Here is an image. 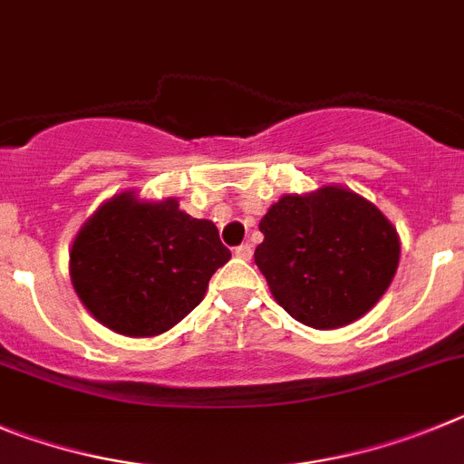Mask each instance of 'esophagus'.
Wrapping results in <instances>:
<instances>
[{
	"label": "esophagus",
	"instance_id": "esophagus-1",
	"mask_svg": "<svg viewBox=\"0 0 464 464\" xmlns=\"http://www.w3.org/2000/svg\"><path fill=\"white\" fill-rule=\"evenodd\" d=\"M233 254H236L237 258H249L252 256V247H249L247 242H242V245H237V247L233 249Z\"/></svg>",
	"mask_w": 464,
	"mask_h": 464
}]
</instances>
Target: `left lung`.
Returning a JSON list of instances; mask_svg holds the SVG:
<instances>
[{
	"mask_svg": "<svg viewBox=\"0 0 464 464\" xmlns=\"http://www.w3.org/2000/svg\"><path fill=\"white\" fill-rule=\"evenodd\" d=\"M254 252L275 300L295 321L331 331L361 319L398 270V233L362 196L342 187L282 196L258 224Z\"/></svg>",
	"mask_w": 464,
	"mask_h": 464,
	"instance_id": "1",
	"label": "left lung"
}]
</instances>
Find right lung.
<instances>
[{
    "instance_id": "1",
    "label": "right lung",
    "mask_w": 464,
    "mask_h": 464,
    "mask_svg": "<svg viewBox=\"0 0 464 464\" xmlns=\"http://www.w3.org/2000/svg\"><path fill=\"white\" fill-rule=\"evenodd\" d=\"M231 258L219 231L169 198L112 196L71 247V282L94 319L129 337H152L185 319Z\"/></svg>"
}]
</instances>
